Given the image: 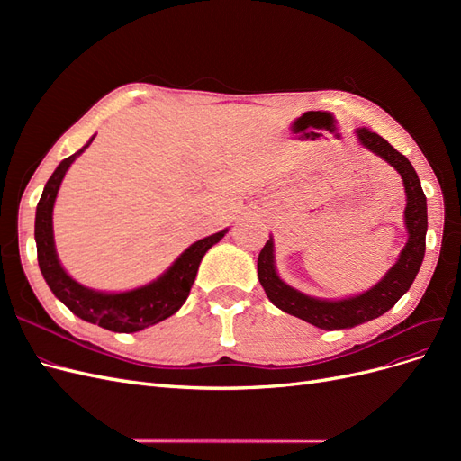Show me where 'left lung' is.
Here are the masks:
<instances>
[{"label":"left lung","instance_id":"1","mask_svg":"<svg viewBox=\"0 0 461 461\" xmlns=\"http://www.w3.org/2000/svg\"><path fill=\"white\" fill-rule=\"evenodd\" d=\"M356 136L361 146H366L390 167H394L403 180L408 202L406 212H403V219H406L403 222H406L408 229V242L403 246L398 261L388 269L379 283L357 296L342 300H319L288 286L276 275L273 239L265 242L258 258V278L265 294H267L276 308L325 330L352 329L386 313L410 290L413 278L420 273L425 256L427 198L413 165L376 132L364 127L356 131Z\"/></svg>","mask_w":461,"mask_h":461}]
</instances>
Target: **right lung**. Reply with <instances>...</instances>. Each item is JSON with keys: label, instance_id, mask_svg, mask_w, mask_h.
<instances>
[{"label": "right lung", "instance_id": "right-lung-1", "mask_svg": "<svg viewBox=\"0 0 461 461\" xmlns=\"http://www.w3.org/2000/svg\"><path fill=\"white\" fill-rule=\"evenodd\" d=\"M92 140L94 136L85 148H80L58 165V169L53 171L44 186V192H41L34 222L38 265L55 298H59L77 317L113 332H136L159 323V321L171 317L180 310V305L186 302L190 294L202 258L229 230L225 229L194 242L176 258L169 269L146 286L129 292H111V294L82 286L67 275L58 259V252H55L53 203L68 167L92 144Z\"/></svg>", "mask_w": 461, "mask_h": 461}]
</instances>
